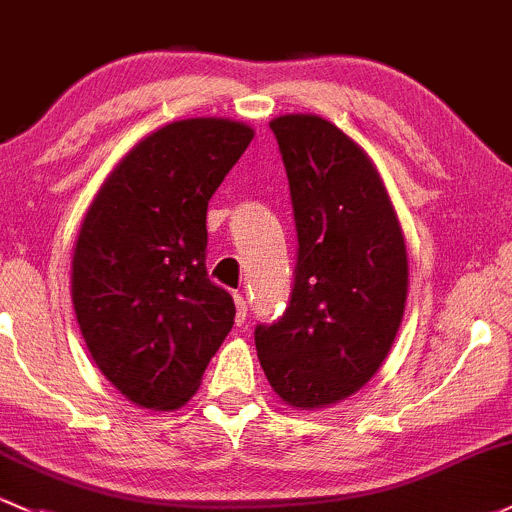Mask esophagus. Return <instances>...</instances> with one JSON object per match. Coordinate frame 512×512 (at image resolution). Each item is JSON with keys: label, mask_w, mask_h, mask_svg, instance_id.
I'll list each match as a JSON object with an SVG mask.
<instances>
[{"label": "esophagus", "mask_w": 512, "mask_h": 512, "mask_svg": "<svg viewBox=\"0 0 512 512\" xmlns=\"http://www.w3.org/2000/svg\"><path fill=\"white\" fill-rule=\"evenodd\" d=\"M234 302H236V324H244L246 322V315H249V302H246L244 295L236 293L234 295Z\"/></svg>", "instance_id": "obj_1"}]
</instances>
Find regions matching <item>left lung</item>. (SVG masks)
Listing matches in <instances>:
<instances>
[{
  "label": "left lung",
  "mask_w": 512,
  "mask_h": 512,
  "mask_svg": "<svg viewBox=\"0 0 512 512\" xmlns=\"http://www.w3.org/2000/svg\"><path fill=\"white\" fill-rule=\"evenodd\" d=\"M298 232L290 305L258 324L268 383L295 410L354 395L386 361L408 300V249L368 153L317 114L271 122Z\"/></svg>",
  "instance_id": "left-lung-1"
}]
</instances>
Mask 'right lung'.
I'll return each mask as SVG.
<instances>
[{
  "label": "right lung",
  "mask_w": 512,
  "mask_h": 512,
  "mask_svg": "<svg viewBox=\"0 0 512 512\" xmlns=\"http://www.w3.org/2000/svg\"><path fill=\"white\" fill-rule=\"evenodd\" d=\"M251 139L249 124L222 117L161 126L114 166L82 217V339L139 408H183L232 329V295L207 278V205Z\"/></svg>",
  "instance_id": "right-lung-1"
}]
</instances>
